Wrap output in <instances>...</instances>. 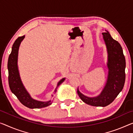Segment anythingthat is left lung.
Listing matches in <instances>:
<instances>
[{"instance_id":"1","label":"left lung","mask_w":133,"mask_h":133,"mask_svg":"<svg viewBox=\"0 0 133 133\" xmlns=\"http://www.w3.org/2000/svg\"><path fill=\"white\" fill-rule=\"evenodd\" d=\"M108 52V75L107 83L101 93L90 97L83 95L78 89L77 93L82 101L93 107H107L111 103L123 89L125 79V59L122 47L112 37L109 32H102Z\"/></svg>"}]
</instances>
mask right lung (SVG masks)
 I'll return each mask as SVG.
<instances>
[{"label":"right lung","instance_id":"right-lung-1","mask_svg":"<svg viewBox=\"0 0 133 133\" xmlns=\"http://www.w3.org/2000/svg\"><path fill=\"white\" fill-rule=\"evenodd\" d=\"M25 37V36L19 37L15 41L12 47V51L9 55L8 62V81L10 89L15 95L19 102L26 107L34 109V108H42L48 107L52 104L51 101L48 102H41L33 99L30 96V94L26 90L20 78L19 71L18 68V50L20 44ZM65 78L59 81L55 92L57 90V88L65 80Z\"/></svg>","mask_w":133,"mask_h":133}]
</instances>
